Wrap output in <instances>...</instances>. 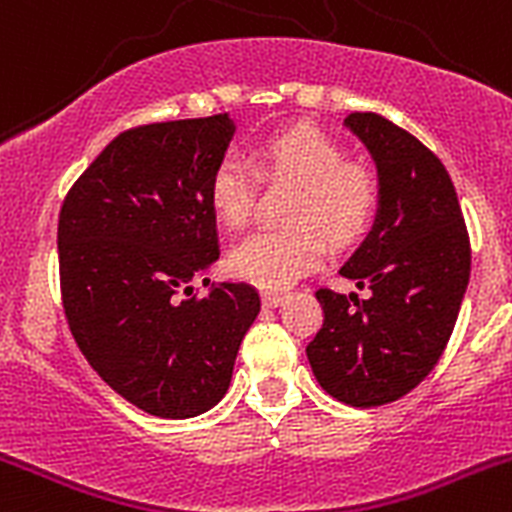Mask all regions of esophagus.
I'll list each match as a JSON object with an SVG mask.
<instances>
[{"label":"esophagus","mask_w":512,"mask_h":512,"mask_svg":"<svg viewBox=\"0 0 512 512\" xmlns=\"http://www.w3.org/2000/svg\"><path fill=\"white\" fill-rule=\"evenodd\" d=\"M284 300H287V295H282V292H264V295H261L264 307H279Z\"/></svg>","instance_id":"esophagus-1"}]
</instances>
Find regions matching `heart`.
Returning a JSON list of instances; mask_svg holds the SVG:
<instances>
[{"label":"heart","mask_w":512,"mask_h":512,"mask_svg":"<svg viewBox=\"0 0 512 512\" xmlns=\"http://www.w3.org/2000/svg\"><path fill=\"white\" fill-rule=\"evenodd\" d=\"M259 166L269 176L300 184L289 207V228H264L246 235L230 251V269L261 289H287L325 259L330 243L346 246L364 235L379 202L369 169L348 164L336 140L312 125H295L269 135L259 146ZM251 166L241 156H223L207 184L212 212L228 228H241L253 205Z\"/></svg>","instance_id":"obj_1"}]
</instances>
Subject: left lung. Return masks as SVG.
<instances>
[{
	"label": "left lung",
	"instance_id": "8db88e82",
	"mask_svg": "<svg viewBox=\"0 0 512 512\" xmlns=\"http://www.w3.org/2000/svg\"><path fill=\"white\" fill-rule=\"evenodd\" d=\"M377 166V215L338 274L369 297L318 289L323 328L307 346L328 395L374 408L415 390L441 359L467 292L472 251L449 171L374 112L343 120Z\"/></svg>",
	"mask_w": 512,
	"mask_h": 512
}]
</instances>
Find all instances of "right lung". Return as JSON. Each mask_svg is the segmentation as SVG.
<instances>
[{
    "label": "right lung",
    "instance_id": "1",
    "mask_svg": "<svg viewBox=\"0 0 512 512\" xmlns=\"http://www.w3.org/2000/svg\"><path fill=\"white\" fill-rule=\"evenodd\" d=\"M235 133L230 115L153 122L117 135L58 217L63 310L94 372L143 413L184 420L230 387L261 310L251 284L194 295L220 259L207 200Z\"/></svg>",
    "mask_w": 512,
    "mask_h": 512
}]
</instances>
